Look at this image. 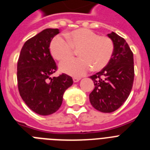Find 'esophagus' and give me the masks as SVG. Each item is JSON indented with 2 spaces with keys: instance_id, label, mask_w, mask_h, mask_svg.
<instances>
[{
  "instance_id": "1",
  "label": "esophagus",
  "mask_w": 150,
  "mask_h": 150,
  "mask_svg": "<svg viewBox=\"0 0 150 150\" xmlns=\"http://www.w3.org/2000/svg\"><path fill=\"white\" fill-rule=\"evenodd\" d=\"M81 79L80 78H77V77H74L73 78V82H78L79 80Z\"/></svg>"
}]
</instances>
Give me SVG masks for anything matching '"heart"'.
<instances>
[{"label": "heart", "instance_id": "heart-1", "mask_svg": "<svg viewBox=\"0 0 150 150\" xmlns=\"http://www.w3.org/2000/svg\"><path fill=\"white\" fill-rule=\"evenodd\" d=\"M67 40L61 36L54 38L50 50L59 61L70 58L74 50H79V58L71 59L60 64L61 71L80 77L91 68L99 71L108 64L114 53V43L107 36H100L88 29H79L65 34Z\"/></svg>", "mask_w": 150, "mask_h": 150}]
</instances>
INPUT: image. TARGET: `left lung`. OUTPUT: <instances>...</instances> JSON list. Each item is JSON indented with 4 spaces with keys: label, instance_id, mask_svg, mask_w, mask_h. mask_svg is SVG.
Wrapping results in <instances>:
<instances>
[{
    "label": "left lung",
    "instance_id": "8db88e82",
    "mask_svg": "<svg viewBox=\"0 0 150 150\" xmlns=\"http://www.w3.org/2000/svg\"><path fill=\"white\" fill-rule=\"evenodd\" d=\"M107 36L114 43L111 59L100 72L90 76L95 88L89 94V101L103 113L115 111L125 102L135 75L133 53L127 42L114 32Z\"/></svg>",
    "mask_w": 150,
    "mask_h": 150
}]
</instances>
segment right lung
Segmentation results:
<instances>
[{
	"label": "right lung",
	"instance_id": "right-lung-1",
	"mask_svg": "<svg viewBox=\"0 0 150 150\" xmlns=\"http://www.w3.org/2000/svg\"><path fill=\"white\" fill-rule=\"evenodd\" d=\"M58 29H46L24 43L18 61V91L25 104L40 115H50L60 108L63 95L73 84L71 76L51 78L57 70L50 52L52 39Z\"/></svg>",
	"mask_w": 150,
	"mask_h": 150
}]
</instances>
